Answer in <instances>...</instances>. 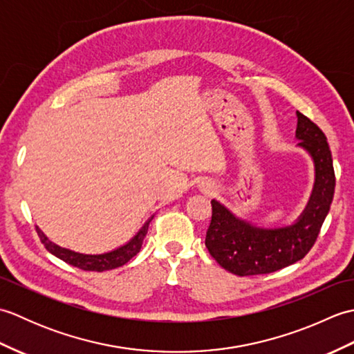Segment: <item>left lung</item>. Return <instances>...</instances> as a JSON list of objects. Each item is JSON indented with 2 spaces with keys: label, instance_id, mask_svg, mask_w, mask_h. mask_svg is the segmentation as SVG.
<instances>
[{
  "label": "left lung",
  "instance_id": "left-lung-1",
  "mask_svg": "<svg viewBox=\"0 0 354 354\" xmlns=\"http://www.w3.org/2000/svg\"><path fill=\"white\" fill-rule=\"evenodd\" d=\"M297 138L313 156L317 183L306 212L288 228L263 230L236 219L217 201H212L205 246L219 265L239 277L280 270L301 260L317 242L335 194V169L327 137L310 118L297 112Z\"/></svg>",
  "mask_w": 354,
  "mask_h": 354
}]
</instances>
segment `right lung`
<instances>
[{"label":"right lung","mask_w":354,"mask_h":354,"mask_svg":"<svg viewBox=\"0 0 354 354\" xmlns=\"http://www.w3.org/2000/svg\"><path fill=\"white\" fill-rule=\"evenodd\" d=\"M152 219H149L145 227L140 230V232L135 236L129 243L118 248V250L112 251V252H106V254H100V255H85V254H79V252H73L70 250H65V248H61L55 245L53 242L44 236V232L36 227V232L39 236L41 242L44 243V246L47 250L56 255L57 259L64 260L65 263H68L71 266H76L82 270H94V272H103V270H109V269H115L118 266L126 265L133 255H137L141 250L142 240H145L147 230H149V223Z\"/></svg>","instance_id":"1"}]
</instances>
